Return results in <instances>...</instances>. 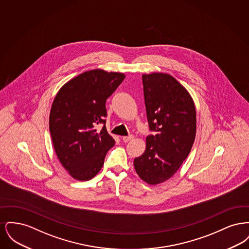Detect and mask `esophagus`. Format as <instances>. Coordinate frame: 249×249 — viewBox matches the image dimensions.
Returning <instances> with one entry per match:
<instances>
[{"label": "esophagus", "instance_id": "34e87169", "mask_svg": "<svg viewBox=\"0 0 249 249\" xmlns=\"http://www.w3.org/2000/svg\"><path fill=\"white\" fill-rule=\"evenodd\" d=\"M133 138H134V136H133L132 134H129V135H127V136H123V137H122V140H123V142H130Z\"/></svg>", "mask_w": 249, "mask_h": 249}]
</instances>
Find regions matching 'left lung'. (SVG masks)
Instances as JSON below:
<instances>
[{
  "label": "left lung",
  "mask_w": 249,
  "mask_h": 249,
  "mask_svg": "<svg viewBox=\"0 0 249 249\" xmlns=\"http://www.w3.org/2000/svg\"><path fill=\"white\" fill-rule=\"evenodd\" d=\"M150 134L145 151L134 159L136 173L157 185L172 178L190 154L196 135V110L187 89L172 75L142 74Z\"/></svg>",
  "instance_id": "1"
}]
</instances>
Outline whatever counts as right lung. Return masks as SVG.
<instances>
[{
  "label": "right lung",
  "instance_id": "1",
  "mask_svg": "<svg viewBox=\"0 0 249 249\" xmlns=\"http://www.w3.org/2000/svg\"><path fill=\"white\" fill-rule=\"evenodd\" d=\"M124 78L120 72L85 71L65 84L54 99L49 116L52 142L60 163L76 180L94 178L115 144L106 127V103ZM98 124L103 125L101 130Z\"/></svg>",
  "mask_w": 249,
  "mask_h": 249
}]
</instances>
